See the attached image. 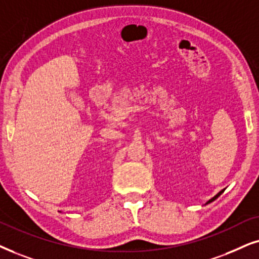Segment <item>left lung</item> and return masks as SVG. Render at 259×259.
I'll return each mask as SVG.
<instances>
[{"instance_id":"1","label":"left lung","mask_w":259,"mask_h":259,"mask_svg":"<svg viewBox=\"0 0 259 259\" xmlns=\"http://www.w3.org/2000/svg\"><path fill=\"white\" fill-rule=\"evenodd\" d=\"M223 192H224V189H223V191H220V192L218 193V194H217L215 196H213V198H212V199H211V200H209V201H208V204H209V202H212V201H213V200H215L217 198H218V196H219L220 194H222V193H223Z\"/></svg>"}]
</instances>
